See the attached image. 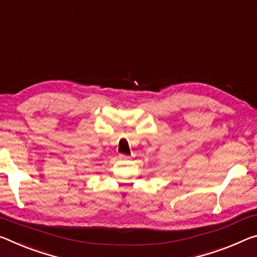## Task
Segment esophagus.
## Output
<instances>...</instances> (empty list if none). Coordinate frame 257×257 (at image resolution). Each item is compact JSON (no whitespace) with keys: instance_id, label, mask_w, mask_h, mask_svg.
Listing matches in <instances>:
<instances>
[{"instance_id":"obj_1","label":"esophagus","mask_w":257,"mask_h":257,"mask_svg":"<svg viewBox=\"0 0 257 257\" xmlns=\"http://www.w3.org/2000/svg\"><path fill=\"white\" fill-rule=\"evenodd\" d=\"M119 158L121 159V160H128L130 157L129 156H125V154H120Z\"/></svg>"}]
</instances>
